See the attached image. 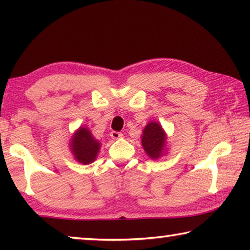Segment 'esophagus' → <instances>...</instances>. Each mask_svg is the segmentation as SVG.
<instances>
[{"instance_id":"1","label":"esophagus","mask_w":250,"mask_h":250,"mask_svg":"<svg viewBox=\"0 0 250 250\" xmlns=\"http://www.w3.org/2000/svg\"><path fill=\"white\" fill-rule=\"evenodd\" d=\"M122 135H124V134H122L121 132H117V131H112V132L110 133V137H111L112 139H115V140L122 138Z\"/></svg>"}]
</instances>
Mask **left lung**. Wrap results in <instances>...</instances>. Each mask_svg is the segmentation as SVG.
Segmentation results:
<instances>
[{
	"mask_svg": "<svg viewBox=\"0 0 250 250\" xmlns=\"http://www.w3.org/2000/svg\"><path fill=\"white\" fill-rule=\"evenodd\" d=\"M142 147L152 160H158L167 154V135L159 122L150 121L142 131Z\"/></svg>",
	"mask_w": 250,
	"mask_h": 250,
	"instance_id": "left-lung-1",
	"label": "left lung"
}]
</instances>
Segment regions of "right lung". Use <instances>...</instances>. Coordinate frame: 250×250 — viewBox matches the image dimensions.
Segmentation results:
<instances>
[{
	"mask_svg": "<svg viewBox=\"0 0 250 250\" xmlns=\"http://www.w3.org/2000/svg\"><path fill=\"white\" fill-rule=\"evenodd\" d=\"M100 147V141L95 139L90 130L86 126H79L70 138L69 149L74 159L82 164L94 162L99 153Z\"/></svg>",
	"mask_w": 250,
	"mask_h": 250,
	"instance_id": "add662e5",
	"label": "right lung"
}]
</instances>
